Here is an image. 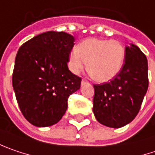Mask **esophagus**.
I'll return each mask as SVG.
<instances>
[{
	"label": "esophagus",
	"instance_id": "34e87169",
	"mask_svg": "<svg viewBox=\"0 0 155 155\" xmlns=\"http://www.w3.org/2000/svg\"><path fill=\"white\" fill-rule=\"evenodd\" d=\"M87 83H88L87 80H86V79H82L81 80V85H84V84H87Z\"/></svg>",
	"mask_w": 155,
	"mask_h": 155
}]
</instances>
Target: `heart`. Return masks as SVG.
I'll use <instances>...</instances> for the list:
<instances>
[{"mask_svg": "<svg viewBox=\"0 0 155 155\" xmlns=\"http://www.w3.org/2000/svg\"><path fill=\"white\" fill-rule=\"evenodd\" d=\"M125 48L115 39L89 38L71 51L68 67L79 74L88 63V72L94 80L105 82L113 79L123 68Z\"/></svg>", "mask_w": 155, "mask_h": 155, "instance_id": "1", "label": "heart"}]
</instances>
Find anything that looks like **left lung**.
Instances as JSON below:
<instances>
[{
	"instance_id": "left-lung-1",
	"label": "left lung",
	"mask_w": 155,
	"mask_h": 155,
	"mask_svg": "<svg viewBox=\"0 0 155 155\" xmlns=\"http://www.w3.org/2000/svg\"><path fill=\"white\" fill-rule=\"evenodd\" d=\"M148 87L147 59L135 45L125 47L124 64L109 82L94 84L93 112L100 124L120 128L140 110Z\"/></svg>"
}]
</instances>
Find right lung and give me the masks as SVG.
I'll use <instances>...</instances> for the list:
<instances>
[{"mask_svg":"<svg viewBox=\"0 0 155 155\" xmlns=\"http://www.w3.org/2000/svg\"><path fill=\"white\" fill-rule=\"evenodd\" d=\"M74 42L66 32L47 31L25 42L17 51L12 84L21 112L33 125L58 123L69 96L81 87V78L68 67Z\"/></svg>","mask_w":155,"mask_h":155,"instance_id":"add662e5","label":"right lung"}]
</instances>
